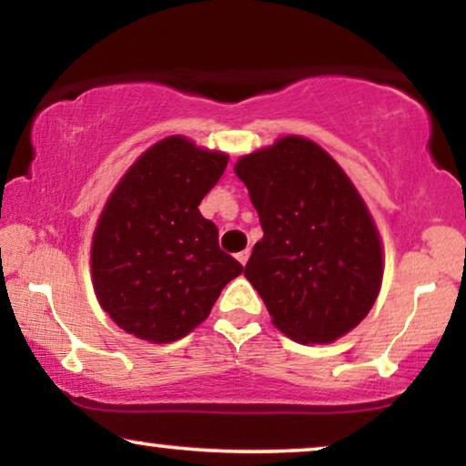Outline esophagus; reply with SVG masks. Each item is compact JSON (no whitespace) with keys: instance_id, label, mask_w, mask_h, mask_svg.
I'll return each instance as SVG.
<instances>
[{"instance_id":"34e87169","label":"esophagus","mask_w":466,"mask_h":466,"mask_svg":"<svg viewBox=\"0 0 466 466\" xmlns=\"http://www.w3.org/2000/svg\"><path fill=\"white\" fill-rule=\"evenodd\" d=\"M248 258H250V250H248V248H246V250L238 252V260H239L241 265H246V263H248Z\"/></svg>"}]
</instances>
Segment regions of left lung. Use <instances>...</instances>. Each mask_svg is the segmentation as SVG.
<instances>
[{"mask_svg": "<svg viewBox=\"0 0 466 466\" xmlns=\"http://www.w3.org/2000/svg\"><path fill=\"white\" fill-rule=\"evenodd\" d=\"M235 174L263 227L244 276L271 322L299 343L339 339L373 308L384 276L359 190L327 150L299 136L241 157Z\"/></svg>", "mask_w": 466, "mask_h": 466, "instance_id": "left-lung-1", "label": "left lung"}]
</instances>
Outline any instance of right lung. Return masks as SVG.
<instances>
[{"instance_id":"add662e5","label":"right lung","mask_w":466,"mask_h":466,"mask_svg":"<svg viewBox=\"0 0 466 466\" xmlns=\"http://www.w3.org/2000/svg\"><path fill=\"white\" fill-rule=\"evenodd\" d=\"M227 163L222 152L165 137L107 199L93 235V289L112 320L137 339L169 343L188 335L244 271L199 212Z\"/></svg>"}]
</instances>
